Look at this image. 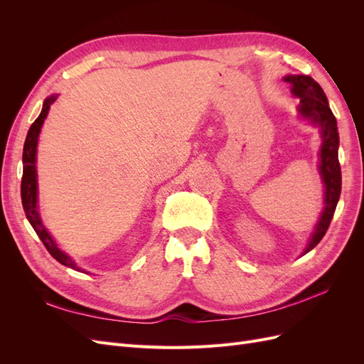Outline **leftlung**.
Returning <instances> with one entry per match:
<instances>
[{
	"instance_id": "1",
	"label": "left lung",
	"mask_w": 364,
	"mask_h": 364,
	"mask_svg": "<svg viewBox=\"0 0 364 364\" xmlns=\"http://www.w3.org/2000/svg\"><path fill=\"white\" fill-rule=\"evenodd\" d=\"M284 80L291 85V92L299 97L297 112L311 124L321 127L322 147L318 171L325 185V206L321 218L313 230L310 243L304 253L310 252L323 238L331 223L341 191V171L338 164V132L337 119L328 105V98L314 79L310 75H287Z\"/></svg>"
}]
</instances>
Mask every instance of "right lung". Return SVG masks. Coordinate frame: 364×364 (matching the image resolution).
<instances>
[{"instance_id":"add662e5","label":"right lung","mask_w":364,"mask_h":364,"mask_svg":"<svg viewBox=\"0 0 364 364\" xmlns=\"http://www.w3.org/2000/svg\"><path fill=\"white\" fill-rule=\"evenodd\" d=\"M58 94H54L51 97H47L46 102H43L42 111L39 114V117L35 119L28 129V134L24 142V153H23V164H24V170H23V181H21V199H23V206L24 211L27 215V220L30 222V225L35 229V232L38 234V237L41 238V241L43 243V246L47 247V250L50 252V255L58 259L63 266H67L73 270L77 272H85L82 270L77 264L67 255V253L62 252L56 241L51 238V235L48 234V230L46 229L42 223V218L39 215L38 211V179H36V147H38V139H39V134H41V127L43 124V119L47 118L50 106L56 102ZM86 273V272H85Z\"/></svg>"}]
</instances>
